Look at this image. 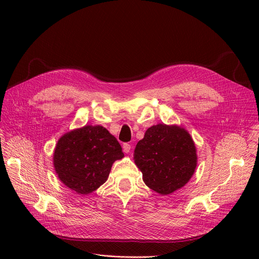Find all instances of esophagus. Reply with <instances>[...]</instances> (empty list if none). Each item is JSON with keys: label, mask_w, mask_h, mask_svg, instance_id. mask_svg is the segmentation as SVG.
<instances>
[{"label": "esophagus", "mask_w": 259, "mask_h": 259, "mask_svg": "<svg viewBox=\"0 0 259 259\" xmlns=\"http://www.w3.org/2000/svg\"><path fill=\"white\" fill-rule=\"evenodd\" d=\"M122 150H124L125 153H129L130 150H131V145H129L128 143L122 145Z\"/></svg>", "instance_id": "34e87169"}]
</instances>
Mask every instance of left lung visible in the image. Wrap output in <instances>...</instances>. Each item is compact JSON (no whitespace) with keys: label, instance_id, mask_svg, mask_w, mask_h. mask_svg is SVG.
Segmentation results:
<instances>
[{"label":"left lung","instance_id":"8db88e82","mask_svg":"<svg viewBox=\"0 0 259 259\" xmlns=\"http://www.w3.org/2000/svg\"><path fill=\"white\" fill-rule=\"evenodd\" d=\"M133 159L144 183L160 195L183 188L195 172L197 154L190 133L178 125L148 128L135 147Z\"/></svg>","mask_w":259,"mask_h":259}]
</instances>
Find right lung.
<instances>
[{
  "instance_id": "1",
  "label": "right lung",
  "mask_w": 259,
  "mask_h": 259,
  "mask_svg": "<svg viewBox=\"0 0 259 259\" xmlns=\"http://www.w3.org/2000/svg\"><path fill=\"white\" fill-rule=\"evenodd\" d=\"M122 157L121 147L110 132L100 125H86L59 139L53 167L67 188L87 195L108 180L113 162Z\"/></svg>"
}]
</instances>
